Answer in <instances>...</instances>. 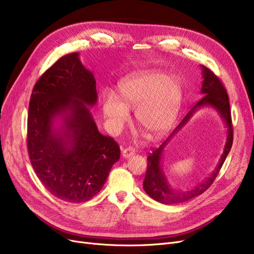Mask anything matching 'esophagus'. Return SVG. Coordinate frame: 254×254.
I'll return each instance as SVG.
<instances>
[{
	"label": "esophagus",
	"instance_id": "1",
	"mask_svg": "<svg viewBox=\"0 0 254 254\" xmlns=\"http://www.w3.org/2000/svg\"><path fill=\"white\" fill-rule=\"evenodd\" d=\"M122 153H123V157L124 158H129L130 156L134 155L135 151H134V149H132V148H126V149L123 150Z\"/></svg>",
	"mask_w": 254,
	"mask_h": 254
}]
</instances>
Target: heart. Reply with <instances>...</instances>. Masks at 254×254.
<instances>
[{"label": "heart", "instance_id": "heart-1", "mask_svg": "<svg viewBox=\"0 0 254 254\" xmlns=\"http://www.w3.org/2000/svg\"><path fill=\"white\" fill-rule=\"evenodd\" d=\"M181 99V85L174 77L154 70L138 71L120 80L118 97L105 93L103 113L109 129L117 134L129 120L128 110L135 109L137 124L156 139L174 123Z\"/></svg>", "mask_w": 254, "mask_h": 254}]
</instances>
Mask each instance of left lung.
Returning a JSON list of instances; mask_svg holds the SVG:
<instances>
[{
  "label": "left lung",
  "instance_id": "left-lung-1",
  "mask_svg": "<svg viewBox=\"0 0 254 254\" xmlns=\"http://www.w3.org/2000/svg\"><path fill=\"white\" fill-rule=\"evenodd\" d=\"M203 83L201 93L203 98L199 100L192 109L186 114L182 119V122L178 127L173 130L169 138L161 145L159 147L152 151L147 157V171H146L145 179L143 182V189L145 192L154 201L162 203L165 205H177L183 202L190 201V199L202 194L206 191L211 184L214 182L217 177L218 173L225 161L226 156L230 153L232 145H233V126H232V117L230 111V102L228 93L224 86L222 85L220 80L216 75L210 71L205 65L201 64ZM203 106H211L215 109L220 114L222 120L227 128V140L225 144L224 152L220 159L219 164L213 170L211 174L201 184L196 186L194 188L186 191H177L173 189L167 181L166 177L162 169V157L164 148L168 142L175 136L177 132L187 123L192 115L199 108Z\"/></svg>",
  "mask_w": 254,
  "mask_h": 254
}]
</instances>
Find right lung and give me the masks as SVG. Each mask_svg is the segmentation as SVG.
Returning <instances> with one entry per match:
<instances>
[{"mask_svg":"<svg viewBox=\"0 0 254 254\" xmlns=\"http://www.w3.org/2000/svg\"><path fill=\"white\" fill-rule=\"evenodd\" d=\"M96 79L74 52L61 58L34 86L28 115V152L46 190L69 203L86 202L102 189L120 148L98 129L89 108Z\"/></svg>","mask_w":254,"mask_h":254,"instance_id":"obj_1","label":"right lung"}]
</instances>
